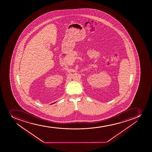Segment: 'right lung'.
I'll list each match as a JSON object with an SVG mask.
<instances>
[{
    "label": "right lung",
    "mask_w": 152,
    "mask_h": 152,
    "mask_svg": "<svg viewBox=\"0 0 152 152\" xmlns=\"http://www.w3.org/2000/svg\"><path fill=\"white\" fill-rule=\"evenodd\" d=\"M54 103H55V102H54ZM53 104H54V103H53Z\"/></svg>",
    "instance_id": "add662e5"
}]
</instances>
